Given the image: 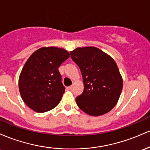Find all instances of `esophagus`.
Returning a JSON list of instances; mask_svg holds the SVG:
<instances>
[{
  "label": "esophagus",
  "mask_w": 150,
  "mask_h": 150,
  "mask_svg": "<svg viewBox=\"0 0 150 150\" xmlns=\"http://www.w3.org/2000/svg\"><path fill=\"white\" fill-rule=\"evenodd\" d=\"M71 89H72V86H69V87H66V89L68 91H70Z\"/></svg>",
  "instance_id": "34e87169"
}]
</instances>
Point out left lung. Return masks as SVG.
Segmentation results:
<instances>
[{
	"label": "left lung",
	"mask_w": 150,
	"mask_h": 150,
	"mask_svg": "<svg viewBox=\"0 0 150 150\" xmlns=\"http://www.w3.org/2000/svg\"><path fill=\"white\" fill-rule=\"evenodd\" d=\"M71 58L82 73L84 91L76 97L77 106L92 116L109 112L119 99L123 77L111 56L94 46L77 47Z\"/></svg>",
	"instance_id": "1"
}]
</instances>
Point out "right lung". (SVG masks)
I'll return each mask as SVG.
<instances>
[{"mask_svg":"<svg viewBox=\"0 0 150 150\" xmlns=\"http://www.w3.org/2000/svg\"><path fill=\"white\" fill-rule=\"evenodd\" d=\"M70 57L68 51L56 46L37 49L26 61L18 86L25 104L38 113L56 107L65 92L58 67Z\"/></svg>","mask_w":150,"mask_h":150,"instance_id":"add662e5","label":"right lung"}]
</instances>
